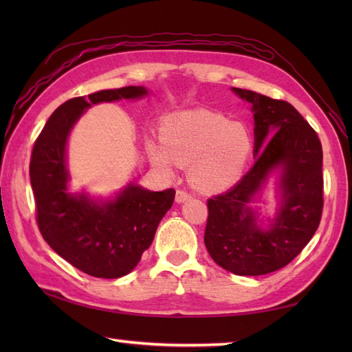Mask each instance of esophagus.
Here are the masks:
<instances>
[{"mask_svg":"<svg viewBox=\"0 0 352 352\" xmlns=\"http://www.w3.org/2000/svg\"><path fill=\"white\" fill-rule=\"evenodd\" d=\"M190 199V193L188 190H183V189H178L175 193V201L177 203H184V201Z\"/></svg>","mask_w":352,"mask_h":352,"instance_id":"1","label":"esophagus"}]
</instances>
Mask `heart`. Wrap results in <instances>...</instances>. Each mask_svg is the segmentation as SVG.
Returning a JSON list of instances; mask_svg holds the SVG:
<instances>
[{"label":"heart","instance_id":"1","mask_svg":"<svg viewBox=\"0 0 352 352\" xmlns=\"http://www.w3.org/2000/svg\"><path fill=\"white\" fill-rule=\"evenodd\" d=\"M160 139L148 140L146 151L163 174H174L177 164L189 166L195 188L218 192L233 186L252 151L250 130L241 122L212 110L178 111L163 119Z\"/></svg>","mask_w":352,"mask_h":352}]
</instances>
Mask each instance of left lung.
Instances as JSON below:
<instances>
[{
	"label": "left lung",
	"instance_id": "8db88e82",
	"mask_svg": "<svg viewBox=\"0 0 352 352\" xmlns=\"http://www.w3.org/2000/svg\"><path fill=\"white\" fill-rule=\"evenodd\" d=\"M254 111V166L233 188L207 201L206 248L236 275H265L289 265L310 242L324 208L322 145L316 131L283 100L233 87ZM280 168L282 206L263 230L250 203L272 170Z\"/></svg>",
	"mask_w": 352,
	"mask_h": 352
}]
</instances>
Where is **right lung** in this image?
<instances>
[{"instance_id":"right-lung-1","label":"right lung","mask_w":352,"mask_h":352,"mask_svg":"<svg viewBox=\"0 0 352 352\" xmlns=\"http://www.w3.org/2000/svg\"><path fill=\"white\" fill-rule=\"evenodd\" d=\"M144 95L145 87L126 86L66 101L50 116L33 146L30 180L41 234L62 258L96 278H119L133 271L153 243L157 227L174 203L175 190L151 192L131 183L106 203H96L85 193H71L66 140L92 104Z\"/></svg>"}]
</instances>
